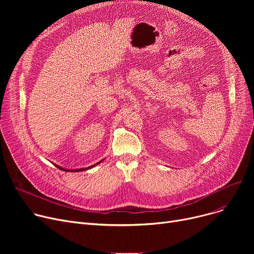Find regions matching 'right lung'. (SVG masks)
I'll return each mask as SVG.
<instances>
[{
  "instance_id": "obj_1",
  "label": "right lung",
  "mask_w": 254,
  "mask_h": 254,
  "mask_svg": "<svg viewBox=\"0 0 254 254\" xmlns=\"http://www.w3.org/2000/svg\"><path fill=\"white\" fill-rule=\"evenodd\" d=\"M101 163V162H100ZM100 163H98V164H100ZM56 167H58L60 170H64V171H70V170H65V169H63V168H61V167H59V166H56ZM92 167V166H91ZM91 167H89V168H87V169H90ZM87 169H78V170H71V172H79V171H84V170H87Z\"/></svg>"
}]
</instances>
